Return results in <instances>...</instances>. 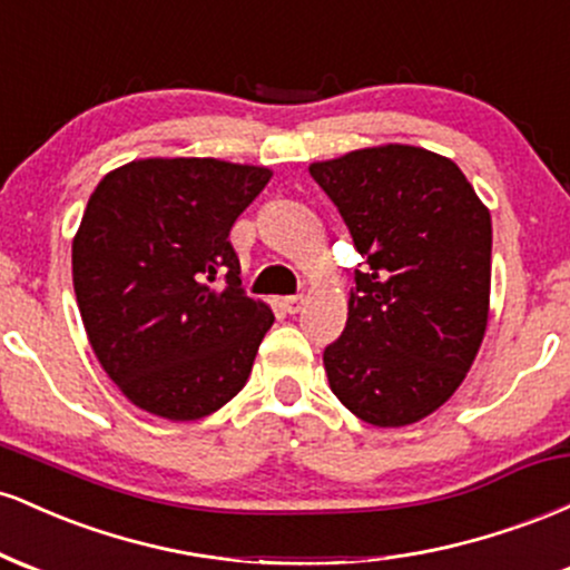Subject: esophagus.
I'll use <instances>...</instances> for the list:
<instances>
[{"instance_id":"obj_1","label":"esophagus","mask_w":570,"mask_h":570,"mask_svg":"<svg viewBox=\"0 0 570 570\" xmlns=\"http://www.w3.org/2000/svg\"><path fill=\"white\" fill-rule=\"evenodd\" d=\"M305 305V294H289V297H284V307L289 313H299V307Z\"/></svg>"}]
</instances>
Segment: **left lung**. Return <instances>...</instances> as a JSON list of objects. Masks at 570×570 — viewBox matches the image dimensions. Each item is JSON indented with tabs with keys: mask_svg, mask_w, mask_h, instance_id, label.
<instances>
[{
	"mask_svg": "<svg viewBox=\"0 0 570 570\" xmlns=\"http://www.w3.org/2000/svg\"><path fill=\"white\" fill-rule=\"evenodd\" d=\"M311 176L367 265L324 348L330 389L372 426H410L455 394L485 337L490 212L453 160L407 144L313 163Z\"/></svg>",
	"mask_w": 570,
	"mask_h": 570,
	"instance_id": "1",
	"label": "left lung"
}]
</instances>
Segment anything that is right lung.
<instances>
[{
    "label": "right lung",
    "instance_id": "add662e5",
    "mask_svg": "<svg viewBox=\"0 0 570 570\" xmlns=\"http://www.w3.org/2000/svg\"><path fill=\"white\" fill-rule=\"evenodd\" d=\"M267 181L263 166L149 158L90 195L71 244L77 305L136 407L198 421L246 385L273 311L240 286L230 230Z\"/></svg>",
    "mask_w": 570,
    "mask_h": 570
}]
</instances>
